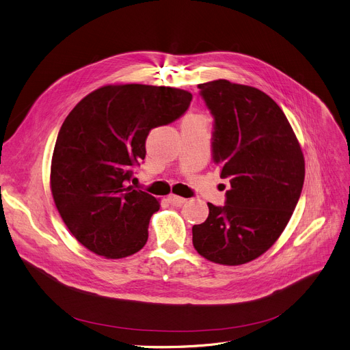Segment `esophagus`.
I'll return each mask as SVG.
<instances>
[{"mask_svg":"<svg viewBox=\"0 0 350 350\" xmlns=\"http://www.w3.org/2000/svg\"><path fill=\"white\" fill-rule=\"evenodd\" d=\"M168 202L172 204V206H182V204L187 202V199H183L178 195H170L168 196Z\"/></svg>","mask_w":350,"mask_h":350,"instance_id":"obj_1","label":"esophagus"}]
</instances>
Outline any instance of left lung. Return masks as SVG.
Wrapping results in <instances>:
<instances>
[{"instance_id":"1","label":"left lung","mask_w":350,"mask_h":350,"mask_svg":"<svg viewBox=\"0 0 350 350\" xmlns=\"http://www.w3.org/2000/svg\"><path fill=\"white\" fill-rule=\"evenodd\" d=\"M215 117L213 161L228 178L224 206L192 228L195 250L223 265L256 260L278 240L301 196L305 161L297 135L264 92L219 79L198 85Z\"/></svg>"}]
</instances>
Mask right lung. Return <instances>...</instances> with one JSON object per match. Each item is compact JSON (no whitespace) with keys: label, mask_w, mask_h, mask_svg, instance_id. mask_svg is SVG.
I'll return each mask as SVG.
<instances>
[{"label":"right lung","mask_w":350,"mask_h":350,"mask_svg":"<svg viewBox=\"0 0 350 350\" xmlns=\"http://www.w3.org/2000/svg\"><path fill=\"white\" fill-rule=\"evenodd\" d=\"M187 90L107 85L81 98L60 127L51 163V191L69 232L106 258H124L148 240L159 202L127 185L146 158L148 133L188 110Z\"/></svg>","instance_id":"add662e5"}]
</instances>
